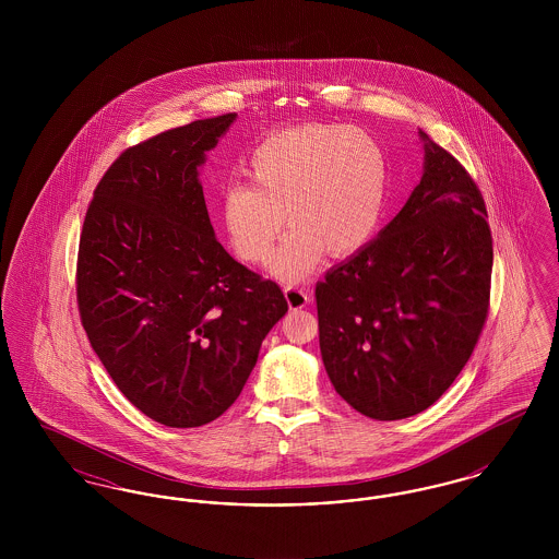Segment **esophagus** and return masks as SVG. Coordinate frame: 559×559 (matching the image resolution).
<instances>
[{
	"instance_id": "obj_1",
	"label": "esophagus",
	"mask_w": 559,
	"mask_h": 559,
	"mask_svg": "<svg viewBox=\"0 0 559 559\" xmlns=\"http://www.w3.org/2000/svg\"><path fill=\"white\" fill-rule=\"evenodd\" d=\"M285 297H287L289 308H292V310H297V308L308 306V301H310V292H308V289H304V287H285Z\"/></svg>"
}]
</instances>
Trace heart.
Listing matches in <instances>:
<instances>
[{
	"mask_svg": "<svg viewBox=\"0 0 559 559\" xmlns=\"http://www.w3.org/2000/svg\"><path fill=\"white\" fill-rule=\"evenodd\" d=\"M242 176L247 185L224 188L219 197L230 247L242 262L264 264L287 222L292 233L270 270L283 281H301L322 251L346 255L371 237L388 165L369 133L314 123L270 135L245 160Z\"/></svg>",
	"mask_w": 559,
	"mask_h": 559,
	"instance_id": "1",
	"label": "heart"
}]
</instances>
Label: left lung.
Here are the masks:
<instances>
[{
  "instance_id": "left-lung-1",
  "label": "left lung",
  "mask_w": 559,
  "mask_h": 559,
  "mask_svg": "<svg viewBox=\"0 0 559 559\" xmlns=\"http://www.w3.org/2000/svg\"><path fill=\"white\" fill-rule=\"evenodd\" d=\"M421 133V182L399 215L317 285L335 392L377 421L431 406L467 365L490 306L492 237L467 169Z\"/></svg>"
}]
</instances>
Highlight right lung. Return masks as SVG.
Returning a JSON list of instances; mask_svg holds the SVG:
<instances>
[{
    "instance_id": "obj_1",
    "label": "right lung",
    "mask_w": 559,
    "mask_h": 559,
    "mask_svg": "<svg viewBox=\"0 0 559 559\" xmlns=\"http://www.w3.org/2000/svg\"><path fill=\"white\" fill-rule=\"evenodd\" d=\"M226 112L123 151L81 230L78 306L121 394L153 421L199 427L239 399L267 331L289 310L274 281L217 242L199 182Z\"/></svg>"
}]
</instances>
